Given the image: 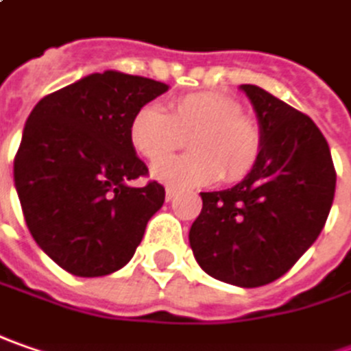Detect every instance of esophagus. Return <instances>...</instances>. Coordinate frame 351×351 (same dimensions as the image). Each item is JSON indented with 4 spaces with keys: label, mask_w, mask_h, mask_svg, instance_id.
I'll return each instance as SVG.
<instances>
[{
    "label": "esophagus",
    "mask_w": 351,
    "mask_h": 351,
    "mask_svg": "<svg viewBox=\"0 0 351 351\" xmlns=\"http://www.w3.org/2000/svg\"><path fill=\"white\" fill-rule=\"evenodd\" d=\"M175 196H176L175 188H167V190H165V199H167V202L175 199Z\"/></svg>",
    "instance_id": "1"
}]
</instances>
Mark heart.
<instances>
[{"label":"heart","mask_w":351,"mask_h":351,"mask_svg":"<svg viewBox=\"0 0 351 351\" xmlns=\"http://www.w3.org/2000/svg\"><path fill=\"white\" fill-rule=\"evenodd\" d=\"M190 133L193 155L165 160ZM128 141L139 157L160 161L152 167V176L171 188L208 186L221 176L227 182L241 180L262 153L258 124L241 114L235 99L210 91L178 97L169 112L157 104H143L130 120Z\"/></svg>","instance_id":"1"}]
</instances>
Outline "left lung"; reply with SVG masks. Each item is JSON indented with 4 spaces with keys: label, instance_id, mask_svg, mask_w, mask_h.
Returning <instances> with one entry per match:
<instances>
[{
    "label": "left lung",
    "instance_id": "1",
    "mask_svg": "<svg viewBox=\"0 0 351 351\" xmlns=\"http://www.w3.org/2000/svg\"><path fill=\"white\" fill-rule=\"evenodd\" d=\"M262 132L258 163L239 184L199 192L190 227L199 268L239 287L282 278L303 256L332 208L336 171L330 149L307 114L256 85H241Z\"/></svg>",
    "mask_w": 351,
    "mask_h": 351
}]
</instances>
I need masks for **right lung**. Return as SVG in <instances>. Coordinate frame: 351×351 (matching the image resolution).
<instances>
[{"mask_svg":"<svg viewBox=\"0 0 351 351\" xmlns=\"http://www.w3.org/2000/svg\"><path fill=\"white\" fill-rule=\"evenodd\" d=\"M169 85L91 73L32 108L13 163L27 227L44 252L81 278L124 268L165 202L159 182L130 186L147 167L128 141L136 110Z\"/></svg>","mask_w":351,"mask_h":351,"instance_id":"1","label":"right lung"}]
</instances>
